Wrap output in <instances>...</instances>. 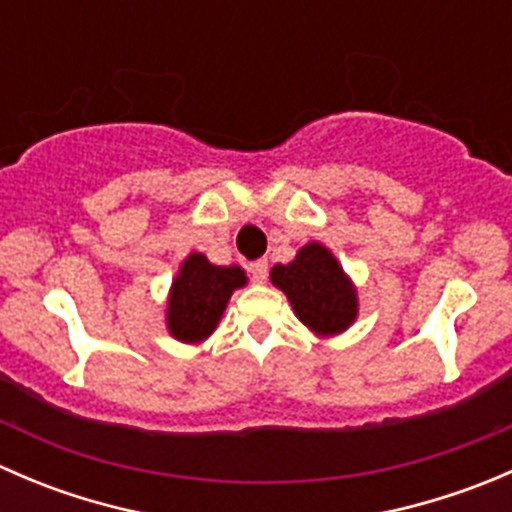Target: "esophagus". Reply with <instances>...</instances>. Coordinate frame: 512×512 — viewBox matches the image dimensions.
Returning <instances> with one entry per match:
<instances>
[{
    "label": "esophagus",
    "instance_id": "esophagus-1",
    "mask_svg": "<svg viewBox=\"0 0 512 512\" xmlns=\"http://www.w3.org/2000/svg\"><path fill=\"white\" fill-rule=\"evenodd\" d=\"M267 270H270V267H267V260L252 262V265H250L252 280H255V282H265L267 280Z\"/></svg>",
    "mask_w": 512,
    "mask_h": 512
}]
</instances>
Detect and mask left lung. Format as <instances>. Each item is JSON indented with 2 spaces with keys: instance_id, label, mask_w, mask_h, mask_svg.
Instances as JSON below:
<instances>
[{
  "instance_id": "8db88e82",
  "label": "left lung",
  "mask_w": 512,
  "mask_h": 512,
  "mask_svg": "<svg viewBox=\"0 0 512 512\" xmlns=\"http://www.w3.org/2000/svg\"><path fill=\"white\" fill-rule=\"evenodd\" d=\"M272 285L287 294L299 322L317 337H334L354 324L359 299L337 257L319 242H309L287 265H275Z\"/></svg>"
}]
</instances>
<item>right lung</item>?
I'll return each mask as SVG.
<instances>
[{
  "label": "right lung",
  "mask_w": 512,
  "mask_h": 512,
  "mask_svg": "<svg viewBox=\"0 0 512 512\" xmlns=\"http://www.w3.org/2000/svg\"><path fill=\"white\" fill-rule=\"evenodd\" d=\"M247 285L245 270L237 265H213L203 252L185 257L168 294L165 324L170 337L185 344L208 339L220 324L232 292Z\"/></svg>",
  "instance_id": "obj_1"
}]
</instances>
